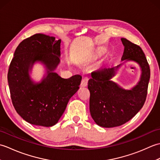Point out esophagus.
I'll return each instance as SVG.
<instances>
[{
  "label": "esophagus",
  "mask_w": 160,
  "mask_h": 160,
  "mask_svg": "<svg viewBox=\"0 0 160 160\" xmlns=\"http://www.w3.org/2000/svg\"><path fill=\"white\" fill-rule=\"evenodd\" d=\"M87 83H88V80H87V78H83L81 81V83H80V87H87Z\"/></svg>",
  "instance_id": "1"
}]
</instances>
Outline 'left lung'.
Returning <instances> with one entry per match:
<instances>
[{
	"instance_id": "left-lung-1",
	"label": "left lung",
	"mask_w": 160,
	"mask_h": 160,
	"mask_svg": "<svg viewBox=\"0 0 160 160\" xmlns=\"http://www.w3.org/2000/svg\"><path fill=\"white\" fill-rule=\"evenodd\" d=\"M124 50L122 61H132L141 71L140 80L130 90H125L112 78L122 64L91 72L88 82L90 91L89 110L96 123L102 127L112 128L124 124L136 115L143 107L150 79V67L143 51L126 38H121Z\"/></svg>"
}]
</instances>
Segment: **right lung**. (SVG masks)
<instances>
[{"instance_id": "1", "label": "right lung", "mask_w": 160, "mask_h": 160, "mask_svg": "<svg viewBox=\"0 0 160 160\" xmlns=\"http://www.w3.org/2000/svg\"><path fill=\"white\" fill-rule=\"evenodd\" d=\"M60 43L61 40L37 33L19 44L10 63L8 80L13 105L20 116L33 125L57 124L80 88V75L65 79L55 71L60 62ZM36 63L45 68L38 82L31 76Z\"/></svg>"}]
</instances>
